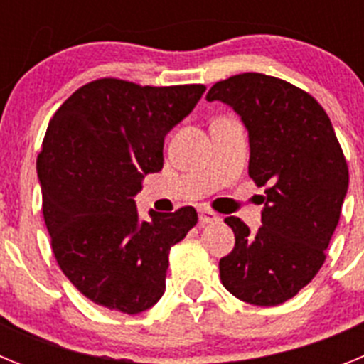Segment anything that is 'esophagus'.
I'll use <instances>...</instances> for the list:
<instances>
[{"instance_id": "1", "label": "esophagus", "mask_w": 364, "mask_h": 364, "mask_svg": "<svg viewBox=\"0 0 364 364\" xmlns=\"http://www.w3.org/2000/svg\"><path fill=\"white\" fill-rule=\"evenodd\" d=\"M198 220H200L202 226H205V224H217L220 220V217L215 211L208 210V208H200L198 210Z\"/></svg>"}]
</instances>
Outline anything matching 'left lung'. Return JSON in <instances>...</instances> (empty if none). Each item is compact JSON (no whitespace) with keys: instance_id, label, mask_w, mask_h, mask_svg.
Listing matches in <instances>:
<instances>
[{"instance_id":"1","label":"left lung","mask_w":364,"mask_h":364,"mask_svg":"<svg viewBox=\"0 0 364 364\" xmlns=\"http://www.w3.org/2000/svg\"><path fill=\"white\" fill-rule=\"evenodd\" d=\"M208 102L230 105L250 138L247 173L266 186L262 226L228 217L235 247L218 262L230 294L255 306L288 301L324 262L348 191V166L317 100L284 80L244 73L217 82Z\"/></svg>"}]
</instances>
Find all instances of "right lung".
I'll return each instance as SVG.
<instances>
[{"label":"right lung","instance_id":"add662e5","mask_svg":"<svg viewBox=\"0 0 364 364\" xmlns=\"http://www.w3.org/2000/svg\"><path fill=\"white\" fill-rule=\"evenodd\" d=\"M204 91L96 80L49 122L38 156L45 224L65 277L100 306L134 315L164 295L169 250L198 215L186 205L142 220L134 197L164 167L166 134Z\"/></svg>","mask_w":364,"mask_h":364}]
</instances>
